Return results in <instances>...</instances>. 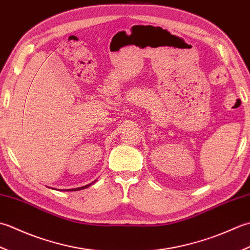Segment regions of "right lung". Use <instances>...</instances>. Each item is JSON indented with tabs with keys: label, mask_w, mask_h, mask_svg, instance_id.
Listing matches in <instances>:
<instances>
[{
	"label": "right lung",
	"mask_w": 250,
	"mask_h": 250,
	"mask_svg": "<svg viewBox=\"0 0 250 250\" xmlns=\"http://www.w3.org/2000/svg\"><path fill=\"white\" fill-rule=\"evenodd\" d=\"M95 182V181H94ZM94 182H91V183H89V185H87V186H84V187H80V188H76V189H68V190H63V191H80V190H83V189H86V188H88V187H90V185H93Z\"/></svg>",
	"instance_id": "obj_1"
}]
</instances>
